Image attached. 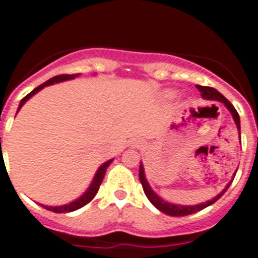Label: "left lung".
I'll list each match as a JSON object with an SVG mask.
<instances>
[{
  "label": "left lung",
  "instance_id": "1",
  "mask_svg": "<svg viewBox=\"0 0 258 258\" xmlns=\"http://www.w3.org/2000/svg\"><path fill=\"white\" fill-rule=\"evenodd\" d=\"M196 87L198 89V91L201 92L202 98L211 99V100H219V102L223 103V104L228 108V111L232 113V117H234L235 122H236L237 129L240 131L239 113L236 112V109H235L234 105L231 104L227 99L222 95L221 92L217 91V90L213 89V87H209V86L197 85ZM140 181H141V184H142V188H144L145 195H146L147 198H149V201H150L151 204H153L154 206L158 209V210H160L162 213H164V214H167V215H171V217H185V215L195 214V213H197V211L202 210V209H205V208H208V206L213 205L214 202H217L218 200H219V198L224 195V192L227 190L228 186H230L231 182H232V181L228 182V185L224 188L223 192H221V195H218L217 197L213 198L211 201L205 202V204H201V205H196V206H180V205H172V204H168V202H166V201H163L162 198L158 197V196L153 192V189L150 188V185H149L146 181V177H145V173H144V166H142V164L140 166Z\"/></svg>",
  "mask_w": 258,
  "mask_h": 258
}]
</instances>
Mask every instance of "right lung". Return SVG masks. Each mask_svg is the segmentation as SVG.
I'll return each mask as SVG.
<instances>
[{
    "label": "right lung",
    "mask_w": 258,
    "mask_h": 258,
    "mask_svg": "<svg viewBox=\"0 0 258 258\" xmlns=\"http://www.w3.org/2000/svg\"><path fill=\"white\" fill-rule=\"evenodd\" d=\"M76 77H78V74H60V76H56L53 77V78H50L49 81H47V82H44L43 85L37 86L36 89L32 90V91L30 92V94H27V95L24 96L23 99L21 100V104H19L18 107V111L22 108V105L24 104V103L27 102L28 99L31 98L32 95H35L37 91H40L43 87H45V86H49V85H53V83H57V82H62V81H66V79H73L76 78ZM112 160H108V162H105L104 164H103L100 168L98 169V172H96L95 177H94V181H92V184L90 185L89 190L85 193V195L82 196L81 198H78L77 201L72 202V204L69 205H63V206H57V208H52V206H43V208H45L47 210H50L53 211V213H70V211H74V210H78V209L83 208L85 205L89 204L90 201H91L92 198L95 197L96 193H98L99 190V186H100V184H102L103 179H104V175H105V169H107V167L109 166L112 163Z\"/></svg>",
    "instance_id": "1"
}]
</instances>
